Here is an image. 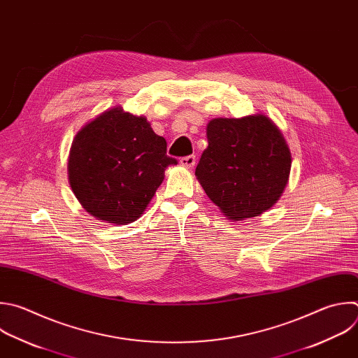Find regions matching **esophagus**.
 Here are the masks:
<instances>
[{
  "mask_svg": "<svg viewBox=\"0 0 358 358\" xmlns=\"http://www.w3.org/2000/svg\"><path fill=\"white\" fill-rule=\"evenodd\" d=\"M195 162H196V159H195L194 155L185 156V157H181V159H180V164H181L182 167H185V169H192V167L195 166Z\"/></svg>",
  "mask_w": 358,
  "mask_h": 358,
  "instance_id": "34e87169",
  "label": "esophagus"
}]
</instances>
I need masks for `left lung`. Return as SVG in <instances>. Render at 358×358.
Listing matches in <instances>:
<instances>
[{"label": "left lung", "instance_id": "left-lung-1", "mask_svg": "<svg viewBox=\"0 0 358 358\" xmlns=\"http://www.w3.org/2000/svg\"><path fill=\"white\" fill-rule=\"evenodd\" d=\"M206 138L195 176L224 216H259L280 199L289 178L291 152L270 117H215Z\"/></svg>", "mask_w": 358, "mask_h": 358}]
</instances>
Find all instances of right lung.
<instances>
[{
  "instance_id": "add662e5",
  "label": "right lung",
  "mask_w": 358,
  "mask_h": 358,
  "mask_svg": "<svg viewBox=\"0 0 358 358\" xmlns=\"http://www.w3.org/2000/svg\"><path fill=\"white\" fill-rule=\"evenodd\" d=\"M166 139L145 116L110 108L83 127L69 156V181L83 208L99 220L128 224L136 220L177 164Z\"/></svg>"
}]
</instances>
